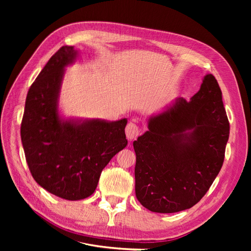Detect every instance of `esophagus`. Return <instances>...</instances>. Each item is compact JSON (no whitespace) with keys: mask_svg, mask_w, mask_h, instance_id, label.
Masks as SVG:
<instances>
[{"mask_svg":"<svg viewBox=\"0 0 251 251\" xmlns=\"http://www.w3.org/2000/svg\"><path fill=\"white\" fill-rule=\"evenodd\" d=\"M140 132L139 126L136 125L135 123H128L126 127V138L128 140H133L138 137Z\"/></svg>","mask_w":251,"mask_h":251,"instance_id":"34e87169","label":"esophagus"}]
</instances>
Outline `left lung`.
<instances>
[{"mask_svg":"<svg viewBox=\"0 0 251 251\" xmlns=\"http://www.w3.org/2000/svg\"><path fill=\"white\" fill-rule=\"evenodd\" d=\"M229 121L214 75L204 77L191 100L149 120V131L133 142L135 193L142 206L171 214L193 207L221 170Z\"/></svg>","mask_w":251,"mask_h":251,"instance_id":"left-lung-1","label":"left lung"}]
</instances>
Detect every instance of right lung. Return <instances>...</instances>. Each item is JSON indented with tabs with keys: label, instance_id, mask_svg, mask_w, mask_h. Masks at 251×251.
Returning <instances> with one entry per match:
<instances>
[{
	"label": "right lung",
	"instance_id": "obj_1",
	"mask_svg": "<svg viewBox=\"0 0 251 251\" xmlns=\"http://www.w3.org/2000/svg\"><path fill=\"white\" fill-rule=\"evenodd\" d=\"M76 51L63 46L30 87L21 125L26 161L33 179L43 188L66 200L92 195L100 174L111 159L127 144V120H60L57 98L64 68Z\"/></svg>",
	"mask_w": 251,
	"mask_h": 251
}]
</instances>
